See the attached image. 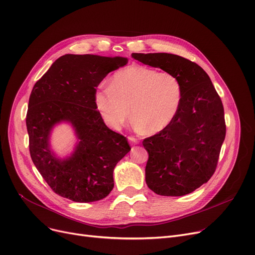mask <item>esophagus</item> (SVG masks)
<instances>
[{
	"instance_id": "esophagus-1",
	"label": "esophagus",
	"mask_w": 255,
	"mask_h": 255,
	"mask_svg": "<svg viewBox=\"0 0 255 255\" xmlns=\"http://www.w3.org/2000/svg\"><path fill=\"white\" fill-rule=\"evenodd\" d=\"M128 139H129V141L130 142H132V143H138V139L136 138V137H134V136H128Z\"/></svg>"
}]
</instances>
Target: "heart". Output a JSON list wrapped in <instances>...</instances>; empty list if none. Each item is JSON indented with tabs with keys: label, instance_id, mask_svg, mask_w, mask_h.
I'll list each match as a JSON object with an SVG mask.
<instances>
[{
	"label": "heart",
	"instance_id": "obj_1",
	"mask_svg": "<svg viewBox=\"0 0 255 255\" xmlns=\"http://www.w3.org/2000/svg\"><path fill=\"white\" fill-rule=\"evenodd\" d=\"M181 98V83L175 75L133 64L116 72L108 87L97 91L95 103L110 128L119 130L131 114L135 127L152 134L171 123Z\"/></svg>",
	"mask_w": 255,
	"mask_h": 255
}]
</instances>
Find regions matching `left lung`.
Wrapping results in <instances>:
<instances>
[{
    "mask_svg": "<svg viewBox=\"0 0 255 255\" xmlns=\"http://www.w3.org/2000/svg\"><path fill=\"white\" fill-rule=\"evenodd\" d=\"M132 57L172 73L182 87L180 106L171 123L142 140L149 153L146 183L160 196H183L206 183L217 169L225 139L224 107L205 71L168 53H133Z\"/></svg>",
    "mask_w": 255,
    "mask_h": 255,
    "instance_id": "left-lung-1",
    "label": "left lung"
}]
</instances>
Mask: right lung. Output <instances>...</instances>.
<instances>
[{
  "mask_svg": "<svg viewBox=\"0 0 255 255\" xmlns=\"http://www.w3.org/2000/svg\"><path fill=\"white\" fill-rule=\"evenodd\" d=\"M127 58L66 54L35 83L26 125L33 163L53 192L75 202L101 200L114 189V169L130 151L127 138L109 129L97 110L96 87ZM69 121L80 139L72 156L59 160L48 145L55 124Z\"/></svg>",
  "mask_w": 255,
  "mask_h": 255,
  "instance_id": "1",
  "label": "right lung"
}]
</instances>
